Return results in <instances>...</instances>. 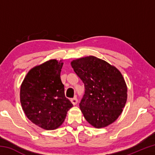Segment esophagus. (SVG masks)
I'll return each mask as SVG.
<instances>
[{"label": "esophagus", "instance_id": "esophagus-1", "mask_svg": "<svg viewBox=\"0 0 155 155\" xmlns=\"http://www.w3.org/2000/svg\"><path fill=\"white\" fill-rule=\"evenodd\" d=\"M70 101H71V103L73 104H74V105H75V104H77V103H78V99H77V97H74V98H71V100H70Z\"/></svg>", "mask_w": 155, "mask_h": 155}]
</instances>
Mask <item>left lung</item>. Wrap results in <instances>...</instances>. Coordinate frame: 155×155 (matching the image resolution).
I'll return each instance as SVG.
<instances>
[{
  "mask_svg": "<svg viewBox=\"0 0 155 155\" xmlns=\"http://www.w3.org/2000/svg\"><path fill=\"white\" fill-rule=\"evenodd\" d=\"M71 65L85 85L79 104L84 117L96 128L111 124L121 114L127 99V85L121 73L94 56L74 60Z\"/></svg>",
  "mask_w": 155,
  "mask_h": 155,
  "instance_id": "obj_1",
  "label": "left lung"
}]
</instances>
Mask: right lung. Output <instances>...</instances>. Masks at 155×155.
<instances>
[{
	"label": "right lung",
	"instance_id": "1",
	"mask_svg": "<svg viewBox=\"0 0 155 155\" xmlns=\"http://www.w3.org/2000/svg\"><path fill=\"white\" fill-rule=\"evenodd\" d=\"M64 63L51 59L31 69L20 87V103L29 120L46 130L58 128L73 104L65 96Z\"/></svg>",
	"mask_w": 155,
	"mask_h": 155
}]
</instances>
